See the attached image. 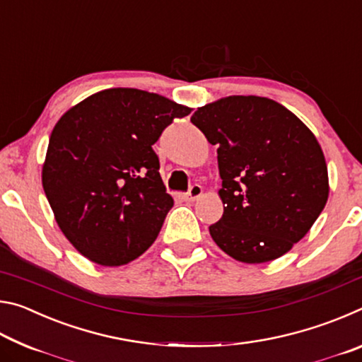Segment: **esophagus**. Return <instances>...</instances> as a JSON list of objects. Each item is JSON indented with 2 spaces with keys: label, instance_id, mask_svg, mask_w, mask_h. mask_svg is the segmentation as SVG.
I'll return each mask as SVG.
<instances>
[{
  "label": "esophagus",
  "instance_id": "esophagus-1",
  "mask_svg": "<svg viewBox=\"0 0 362 362\" xmlns=\"http://www.w3.org/2000/svg\"><path fill=\"white\" fill-rule=\"evenodd\" d=\"M201 194H203V188H201V185H198V183H194V185H192V188H189L185 193V199L194 201V199H198Z\"/></svg>",
  "mask_w": 362,
  "mask_h": 362
}]
</instances>
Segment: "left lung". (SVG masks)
Wrapping results in <instances>:
<instances>
[{
    "mask_svg": "<svg viewBox=\"0 0 362 362\" xmlns=\"http://www.w3.org/2000/svg\"><path fill=\"white\" fill-rule=\"evenodd\" d=\"M192 122L217 145L225 206L209 226L212 240L244 263L284 255L327 203V166L313 132L278 102L255 95L201 107Z\"/></svg>",
    "mask_w": 362,
    "mask_h": 362,
    "instance_id": "1",
    "label": "left lung"
}]
</instances>
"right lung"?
<instances>
[{
	"instance_id": "obj_1",
	"label": "right lung",
	"mask_w": 362,
	"mask_h": 362,
	"mask_svg": "<svg viewBox=\"0 0 362 362\" xmlns=\"http://www.w3.org/2000/svg\"><path fill=\"white\" fill-rule=\"evenodd\" d=\"M192 108L131 88L100 90L54 127L42 188L60 230L90 262L119 267L156 240L173 196L153 145Z\"/></svg>"
}]
</instances>
